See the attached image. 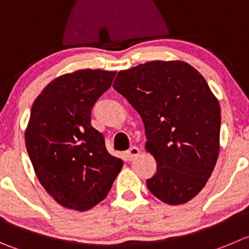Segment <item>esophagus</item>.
Wrapping results in <instances>:
<instances>
[{
    "instance_id": "esophagus-1",
    "label": "esophagus",
    "mask_w": 249,
    "mask_h": 249,
    "mask_svg": "<svg viewBox=\"0 0 249 249\" xmlns=\"http://www.w3.org/2000/svg\"><path fill=\"white\" fill-rule=\"evenodd\" d=\"M139 153H141V151H139L138 148H136V146H132V148L129 149V150L126 151L127 160H128V161H132L133 159H136L137 156L139 155Z\"/></svg>"
}]
</instances>
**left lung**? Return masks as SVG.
<instances>
[{
	"label": "left lung",
	"mask_w": 249,
	"mask_h": 249,
	"mask_svg": "<svg viewBox=\"0 0 249 249\" xmlns=\"http://www.w3.org/2000/svg\"><path fill=\"white\" fill-rule=\"evenodd\" d=\"M113 88L141 115L156 174L149 191L170 205L203 189L220 151V105L204 77L183 61H150L120 71Z\"/></svg>",
	"instance_id": "1"
}]
</instances>
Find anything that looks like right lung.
Instances as JSON below:
<instances>
[{"label":"right lung","instance_id":"1","mask_svg":"<svg viewBox=\"0 0 249 249\" xmlns=\"http://www.w3.org/2000/svg\"><path fill=\"white\" fill-rule=\"evenodd\" d=\"M116 72L78 70L50 82L35 99L25 145L37 179L58 204L87 212L107 196L123 166L90 124L91 108Z\"/></svg>","mask_w":249,"mask_h":249}]
</instances>
